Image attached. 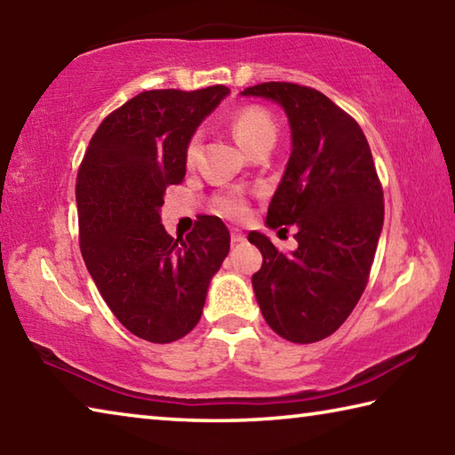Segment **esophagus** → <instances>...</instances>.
I'll use <instances>...</instances> for the list:
<instances>
[{
  "mask_svg": "<svg viewBox=\"0 0 455 455\" xmlns=\"http://www.w3.org/2000/svg\"><path fill=\"white\" fill-rule=\"evenodd\" d=\"M230 241H233V243H243L244 241V235L238 228H233V230H230Z\"/></svg>",
  "mask_w": 455,
  "mask_h": 455,
  "instance_id": "1",
  "label": "esophagus"
}]
</instances>
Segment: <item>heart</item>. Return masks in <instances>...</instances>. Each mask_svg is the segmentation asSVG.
I'll return each instance as SVG.
<instances>
[{
	"label": "heart",
	"mask_w": 455,
	"mask_h": 455,
	"mask_svg": "<svg viewBox=\"0 0 455 455\" xmlns=\"http://www.w3.org/2000/svg\"><path fill=\"white\" fill-rule=\"evenodd\" d=\"M230 130H233L236 142L241 144L249 154L255 152L259 146H263L267 142H275L276 138V124L271 118V114L257 106H246V108H241V110H236L233 114V118H230ZM198 144H200L198 136H192L190 142L187 144L188 164L195 163L198 154ZM217 209L219 212L225 214V217L241 219L246 212V203L243 196L227 195L217 200Z\"/></svg>",
	"instance_id": "obj_1"
}]
</instances>
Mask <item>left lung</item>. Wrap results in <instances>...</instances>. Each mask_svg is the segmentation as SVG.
<instances>
[{
	"instance_id": "1",
	"label": "left lung",
	"mask_w": 455,
	"mask_h": 455,
	"mask_svg": "<svg viewBox=\"0 0 455 455\" xmlns=\"http://www.w3.org/2000/svg\"><path fill=\"white\" fill-rule=\"evenodd\" d=\"M241 96L271 100L287 114L291 156L267 227H297L299 243L281 252L263 233L249 235L263 255L252 291L276 335L321 341L355 309L381 236L383 190L371 148L357 122L317 90L265 82Z\"/></svg>"
}]
</instances>
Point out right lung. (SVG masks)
I'll return each instance as SVG.
<instances>
[{"mask_svg": "<svg viewBox=\"0 0 455 455\" xmlns=\"http://www.w3.org/2000/svg\"><path fill=\"white\" fill-rule=\"evenodd\" d=\"M230 94L150 90L112 112L92 136L76 182L80 249L100 295L130 333L171 343L196 327L206 291L230 249L219 217L172 238L160 209L187 174V144Z\"/></svg>", "mask_w": 455, "mask_h": 455, "instance_id": "add662e5", "label": "right lung"}]
</instances>
